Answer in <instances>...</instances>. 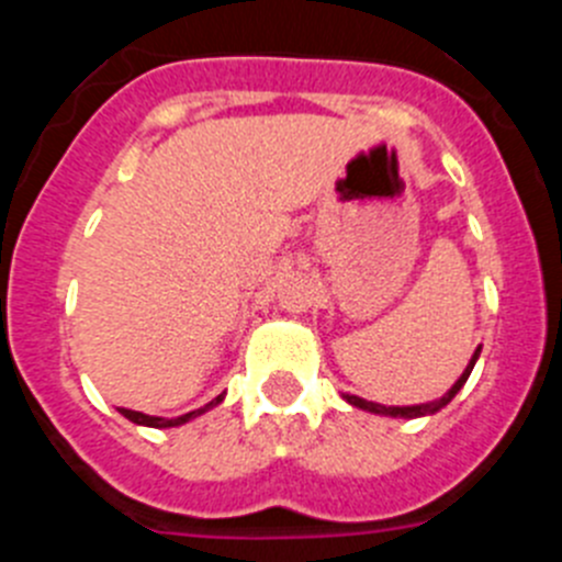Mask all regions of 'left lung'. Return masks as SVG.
<instances>
[{"instance_id": "left-lung-1", "label": "left lung", "mask_w": 562, "mask_h": 562, "mask_svg": "<svg viewBox=\"0 0 562 562\" xmlns=\"http://www.w3.org/2000/svg\"><path fill=\"white\" fill-rule=\"evenodd\" d=\"M479 355H481V346L473 351L470 362H467L464 374H461L459 380L453 382V389H450L448 394L439 396V400H434V402H422V405H380V402H369V400H362V396H355V394H342V400L349 402V405H355V408H362V411H369V414H380V416H400V419H416V416H430V414H436V411L445 408V405H448V402L453 400L456 394H459L461 385H464L467 376H470V371H473V366H475V360H479Z\"/></svg>"}]
</instances>
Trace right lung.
I'll return each instance as SVG.
<instances>
[{
    "instance_id": "right-lung-1",
    "label": "right lung",
    "mask_w": 562,
    "mask_h": 562,
    "mask_svg": "<svg viewBox=\"0 0 562 562\" xmlns=\"http://www.w3.org/2000/svg\"><path fill=\"white\" fill-rule=\"evenodd\" d=\"M222 400H225V394H220V396H216V400L207 402L205 408H196V411H191V414L177 416V419H166V416H148V414H140V411H128V408H121V414L126 416L128 422H134V425H143V428H180V425H186V422L196 419V416H202V414H205V411L216 408V405H220Z\"/></svg>"
}]
</instances>
